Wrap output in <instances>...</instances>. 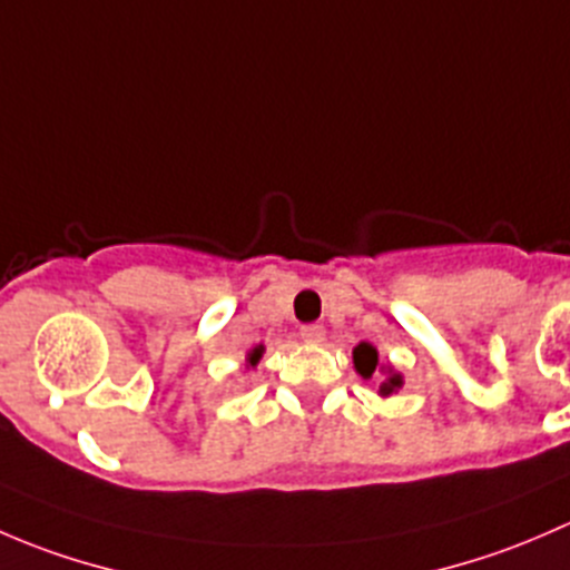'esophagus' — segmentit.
Returning <instances> with one entry per match:
<instances>
[{
    "instance_id": "34e87169",
    "label": "esophagus",
    "mask_w": 570,
    "mask_h": 570,
    "mask_svg": "<svg viewBox=\"0 0 570 570\" xmlns=\"http://www.w3.org/2000/svg\"><path fill=\"white\" fill-rule=\"evenodd\" d=\"M301 338H303V342H308V344L325 342V327L317 325V322H312V325H303L301 327Z\"/></svg>"
}]
</instances>
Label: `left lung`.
I'll use <instances>...</instances> for the list:
<instances>
[{"label": "left lung", "instance_id": "1", "mask_svg": "<svg viewBox=\"0 0 570 570\" xmlns=\"http://www.w3.org/2000/svg\"><path fill=\"white\" fill-rule=\"evenodd\" d=\"M353 361H355V370H358L361 377H372L377 370V350L372 347V344L361 342L358 347L353 350ZM402 386V377L400 375H389L386 383H381V394L389 396L396 389Z\"/></svg>", "mask_w": 570, "mask_h": 570}]
</instances>
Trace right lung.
<instances>
[{
  "label": "right lung",
  "instance_id": "1",
  "mask_svg": "<svg viewBox=\"0 0 570 570\" xmlns=\"http://www.w3.org/2000/svg\"><path fill=\"white\" fill-rule=\"evenodd\" d=\"M258 358H262V347H256V350H253V353H250V358H248L250 366L258 364Z\"/></svg>",
  "mask_w": 570,
  "mask_h": 570
}]
</instances>
